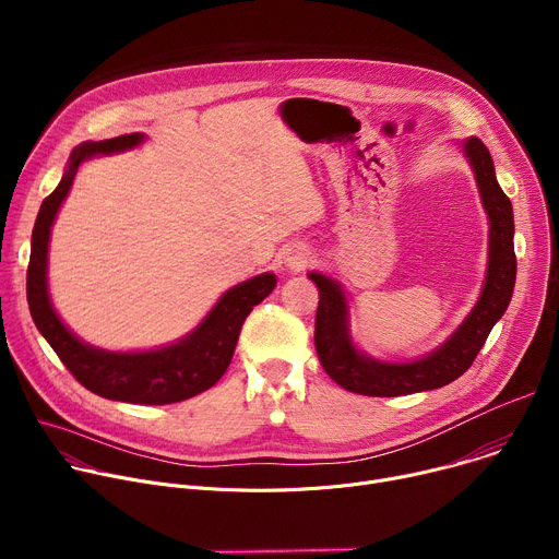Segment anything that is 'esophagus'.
Here are the masks:
<instances>
[{
    "instance_id": "34e87169",
    "label": "esophagus",
    "mask_w": 559,
    "mask_h": 559,
    "mask_svg": "<svg viewBox=\"0 0 559 559\" xmlns=\"http://www.w3.org/2000/svg\"><path fill=\"white\" fill-rule=\"evenodd\" d=\"M307 261H309V257L302 252V250H296V252H292L287 259H285V263H287V267H292V270H302L305 265H307Z\"/></svg>"
}]
</instances>
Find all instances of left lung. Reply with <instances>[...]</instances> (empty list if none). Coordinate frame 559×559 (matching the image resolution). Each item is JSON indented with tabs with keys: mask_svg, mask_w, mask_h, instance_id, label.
Wrapping results in <instances>:
<instances>
[{
	"mask_svg": "<svg viewBox=\"0 0 559 559\" xmlns=\"http://www.w3.org/2000/svg\"><path fill=\"white\" fill-rule=\"evenodd\" d=\"M464 152L489 214V272L480 300L438 352L416 362H378L365 358L347 336V305L341 287L321 274H309L318 287L313 332L318 360L336 384L352 393L395 397L453 382L473 365L493 325L509 307L518 267L513 250V207L496 179L493 158L487 145L473 136L466 139Z\"/></svg>",
	"mask_w": 559,
	"mask_h": 559,
	"instance_id": "left-lung-1",
	"label": "left lung"
}]
</instances>
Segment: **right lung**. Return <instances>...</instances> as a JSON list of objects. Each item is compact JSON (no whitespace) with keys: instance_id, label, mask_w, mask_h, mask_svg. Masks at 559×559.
Masks as SVG:
<instances>
[{"instance_id":"1","label":"right lung","mask_w":559,"mask_h":559,"mask_svg":"<svg viewBox=\"0 0 559 559\" xmlns=\"http://www.w3.org/2000/svg\"><path fill=\"white\" fill-rule=\"evenodd\" d=\"M141 141L139 132L121 134L106 141H88L72 152V162L39 207L33 241L31 263L26 274V296L31 316L55 349L63 367L79 384L108 397V401L134 405H173L210 389L218 382L231 362L234 347L252 307L272 294L276 287L274 274H261L243 285H236L221 296L205 321L181 343L141 354H110L79 343L57 318L46 289V254L48 236L55 214L66 199L79 164L97 152H119Z\"/></svg>"}]
</instances>
